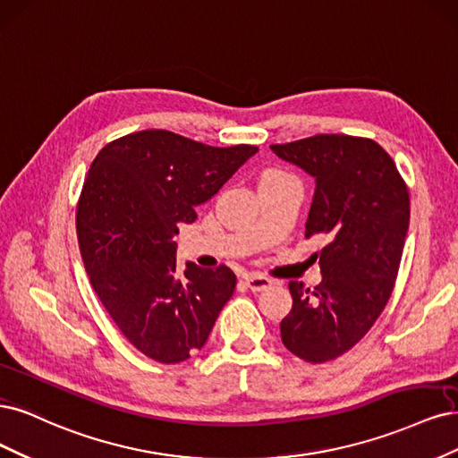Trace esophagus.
<instances>
[{
	"instance_id": "obj_1",
	"label": "esophagus",
	"mask_w": 458,
	"mask_h": 458,
	"mask_svg": "<svg viewBox=\"0 0 458 458\" xmlns=\"http://www.w3.org/2000/svg\"><path fill=\"white\" fill-rule=\"evenodd\" d=\"M245 284L250 291H264L272 285V279L267 276H257V274H250L245 276Z\"/></svg>"
}]
</instances>
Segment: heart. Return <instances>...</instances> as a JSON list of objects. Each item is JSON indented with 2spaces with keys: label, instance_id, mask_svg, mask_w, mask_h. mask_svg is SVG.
Listing matches in <instances>:
<instances>
[{
  "label": "heart",
  "instance_id": "b5f03b06",
  "mask_svg": "<svg viewBox=\"0 0 458 458\" xmlns=\"http://www.w3.org/2000/svg\"><path fill=\"white\" fill-rule=\"evenodd\" d=\"M274 176H282V173H277V171H268V173H264V174H262V179H260V181L274 179Z\"/></svg>",
  "mask_w": 458,
  "mask_h": 458
}]
</instances>
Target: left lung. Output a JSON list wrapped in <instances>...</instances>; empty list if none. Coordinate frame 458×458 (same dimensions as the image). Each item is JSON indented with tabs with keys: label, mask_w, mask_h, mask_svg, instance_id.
Segmentation results:
<instances>
[{
	"label": "left lung",
	"mask_w": 458,
	"mask_h": 458,
	"mask_svg": "<svg viewBox=\"0 0 458 458\" xmlns=\"http://www.w3.org/2000/svg\"><path fill=\"white\" fill-rule=\"evenodd\" d=\"M272 152L316 181L306 238L323 235L321 282H291V312L279 323L294 356L323 363L343 356L385 310L409 228V191L394 159L371 139L316 135Z\"/></svg>",
	"instance_id": "1"
}]
</instances>
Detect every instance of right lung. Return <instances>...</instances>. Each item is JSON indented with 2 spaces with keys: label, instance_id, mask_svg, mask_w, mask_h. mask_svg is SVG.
Instances as JSON below:
<instances>
[{
  "label": "right lung",
  "instance_id": "right-lung-1",
  "mask_svg": "<svg viewBox=\"0 0 458 458\" xmlns=\"http://www.w3.org/2000/svg\"><path fill=\"white\" fill-rule=\"evenodd\" d=\"M257 152L148 129L106 144L91 164L76 215L81 259L102 306L144 356L181 363L208 343L235 276L194 262L179 274L173 238Z\"/></svg>",
  "mask_w": 458,
  "mask_h": 458
}]
</instances>
